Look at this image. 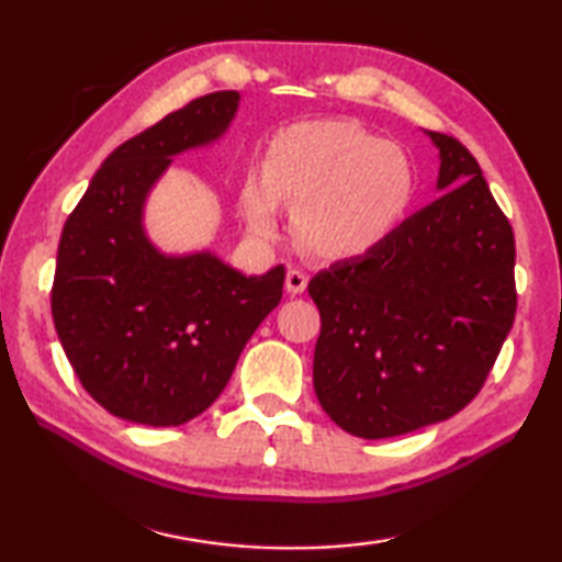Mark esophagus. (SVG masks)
<instances>
[{
  "instance_id": "obj_1",
  "label": "esophagus",
  "mask_w": 562,
  "mask_h": 562,
  "mask_svg": "<svg viewBox=\"0 0 562 562\" xmlns=\"http://www.w3.org/2000/svg\"><path fill=\"white\" fill-rule=\"evenodd\" d=\"M307 282H310L307 272L292 268V270L288 272V280H284V288H288L290 294H302L304 290H307Z\"/></svg>"
}]
</instances>
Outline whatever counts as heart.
Masks as SVG:
<instances>
[{"instance_id":"heart-1","label":"heart","mask_w":562,"mask_h":562,"mask_svg":"<svg viewBox=\"0 0 562 562\" xmlns=\"http://www.w3.org/2000/svg\"><path fill=\"white\" fill-rule=\"evenodd\" d=\"M416 183V166L402 146L355 121H304L270 140L265 170L245 176L240 211L255 237L274 240L288 205L310 252L349 260L396 231Z\"/></svg>"}]
</instances>
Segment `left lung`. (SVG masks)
Segmentation results:
<instances>
[{
	"instance_id": "left-lung-1",
	"label": "left lung",
	"mask_w": 562,
	"mask_h": 562,
	"mask_svg": "<svg viewBox=\"0 0 562 562\" xmlns=\"http://www.w3.org/2000/svg\"><path fill=\"white\" fill-rule=\"evenodd\" d=\"M446 193L310 280L315 392L331 422L389 439L446 422L486 384L516 319V237L479 160L429 131Z\"/></svg>"
}]
</instances>
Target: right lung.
<instances>
[{
    "label": "right lung",
    "instance_id": "obj_1",
    "mask_svg": "<svg viewBox=\"0 0 562 562\" xmlns=\"http://www.w3.org/2000/svg\"><path fill=\"white\" fill-rule=\"evenodd\" d=\"M237 101V91L205 93L128 138L64 223L56 335L93 402L126 422L180 426L203 414L282 300L284 265L245 278L211 252L166 258L140 225L170 158L221 136Z\"/></svg>",
    "mask_w": 562,
    "mask_h": 562
}]
</instances>
